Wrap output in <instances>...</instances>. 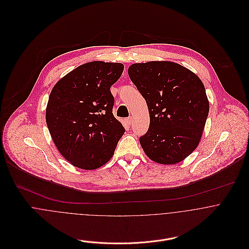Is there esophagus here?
<instances>
[{"label":"esophagus","mask_w":249,"mask_h":249,"mask_svg":"<svg viewBox=\"0 0 249 249\" xmlns=\"http://www.w3.org/2000/svg\"><path fill=\"white\" fill-rule=\"evenodd\" d=\"M125 122H126V124H127L128 125H131V124H132V118H131V117L127 118V119L125 120Z\"/></svg>","instance_id":"34e87169"}]
</instances>
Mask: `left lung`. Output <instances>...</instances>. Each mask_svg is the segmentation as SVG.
I'll list each match as a JSON object with an SVG mask.
<instances>
[{
	"mask_svg": "<svg viewBox=\"0 0 249 249\" xmlns=\"http://www.w3.org/2000/svg\"><path fill=\"white\" fill-rule=\"evenodd\" d=\"M128 75L145 100L149 127L140 138L152 161L174 165L200 142L209 114V101L200 78L173 61L135 63Z\"/></svg>",
	"mask_w": 249,
	"mask_h": 249,
	"instance_id": "1",
	"label": "left lung"
}]
</instances>
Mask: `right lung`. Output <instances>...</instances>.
I'll list each match as a JSON object with an SVG mask.
<instances>
[{
    "instance_id": "right-lung-1",
    "label": "right lung",
    "mask_w": 249,
    "mask_h": 249,
    "mask_svg": "<svg viewBox=\"0 0 249 249\" xmlns=\"http://www.w3.org/2000/svg\"><path fill=\"white\" fill-rule=\"evenodd\" d=\"M124 71L122 63L92 61L60 78L46 108V123L60 154L72 166L96 170L111 159L124 133L114 117L110 87Z\"/></svg>"
}]
</instances>
